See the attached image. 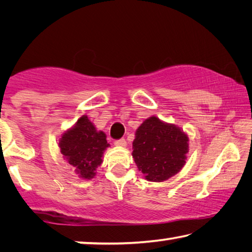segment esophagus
<instances>
[{"label": "esophagus", "instance_id": "34e87169", "mask_svg": "<svg viewBox=\"0 0 252 252\" xmlns=\"http://www.w3.org/2000/svg\"><path fill=\"white\" fill-rule=\"evenodd\" d=\"M114 144H116V146H119V147H126V141L122 138V139L116 140V141H114Z\"/></svg>", "mask_w": 252, "mask_h": 252}]
</instances>
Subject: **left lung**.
Masks as SVG:
<instances>
[{"label":"left lung","mask_w":252,"mask_h":252,"mask_svg":"<svg viewBox=\"0 0 252 252\" xmlns=\"http://www.w3.org/2000/svg\"><path fill=\"white\" fill-rule=\"evenodd\" d=\"M188 140L187 134L176 126L151 117L135 132L132 157L147 180L164 181L185 165Z\"/></svg>","instance_id":"8db88e82"}]
</instances>
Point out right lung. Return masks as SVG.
<instances>
[{
  "mask_svg": "<svg viewBox=\"0 0 252 252\" xmlns=\"http://www.w3.org/2000/svg\"><path fill=\"white\" fill-rule=\"evenodd\" d=\"M61 153L83 179H92L101 164L102 156L110 144L102 131L97 132L87 116L80 118L60 140Z\"/></svg>",
  "mask_w": 252,
  "mask_h": 252,
  "instance_id": "right-lung-1",
  "label": "right lung"
}]
</instances>
